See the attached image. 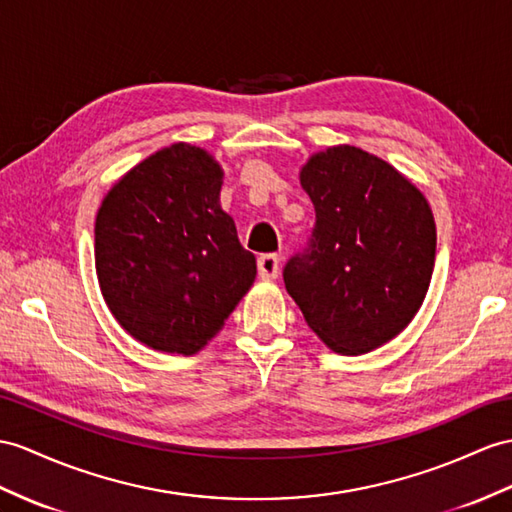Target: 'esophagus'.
<instances>
[{"label":"esophagus","mask_w":512,"mask_h":512,"mask_svg":"<svg viewBox=\"0 0 512 512\" xmlns=\"http://www.w3.org/2000/svg\"><path fill=\"white\" fill-rule=\"evenodd\" d=\"M280 273V258L276 254H263L258 258V276L263 280H273Z\"/></svg>","instance_id":"34e87169"}]
</instances>
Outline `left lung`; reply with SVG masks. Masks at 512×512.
Wrapping results in <instances>:
<instances>
[{
    "instance_id": "8db88e82",
    "label": "left lung",
    "mask_w": 512,
    "mask_h": 512,
    "mask_svg": "<svg viewBox=\"0 0 512 512\" xmlns=\"http://www.w3.org/2000/svg\"><path fill=\"white\" fill-rule=\"evenodd\" d=\"M299 182L315 228L284 267L286 291L330 350L367 354L426 299L436 254L430 204L389 162L354 145L310 156Z\"/></svg>"
}]
</instances>
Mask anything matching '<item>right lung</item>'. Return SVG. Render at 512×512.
Here are the masks:
<instances>
[{
	"label": "right lung",
	"instance_id": "1",
	"mask_svg": "<svg viewBox=\"0 0 512 512\" xmlns=\"http://www.w3.org/2000/svg\"><path fill=\"white\" fill-rule=\"evenodd\" d=\"M223 169L173 143L132 167L95 219L99 289L119 326L158 352L195 354L256 278V258L223 213Z\"/></svg>",
	"mask_w": 512,
	"mask_h": 512
}]
</instances>
